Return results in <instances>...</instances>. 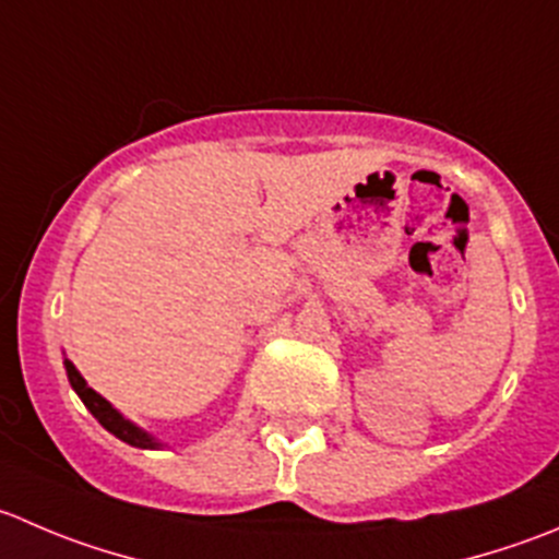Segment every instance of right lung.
I'll list each match as a JSON object with an SVG mask.
<instances>
[{
  "instance_id": "right-lung-1",
  "label": "right lung",
  "mask_w": 559,
  "mask_h": 559,
  "mask_svg": "<svg viewBox=\"0 0 559 559\" xmlns=\"http://www.w3.org/2000/svg\"><path fill=\"white\" fill-rule=\"evenodd\" d=\"M64 371H68V379L70 384H73V390L79 393V399L84 401L86 409L92 412V415L97 417V424L103 426L106 431H111L114 437H119L122 442H128V445H135V448H158V442L153 440L150 435H144L142 429H135L130 420H124L122 415H119L117 409H114L111 404H108L103 395H97L95 390L90 388V384L84 382V377H81L79 371H75V366L70 360H64Z\"/></svg>"
}]
</instances>
